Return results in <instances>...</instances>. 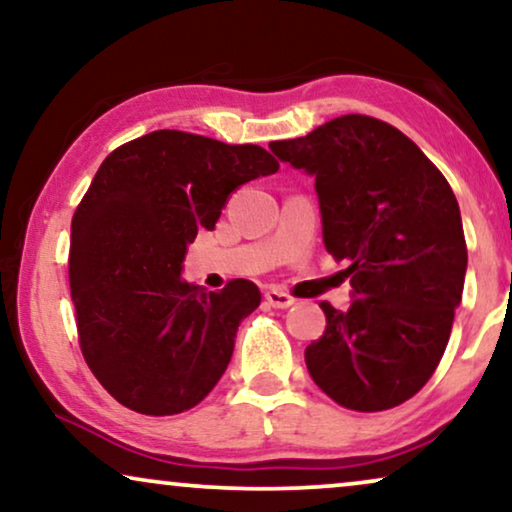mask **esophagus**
<instances>
[{
  "label": "esophagus",
  "mask_w": 512,
  "mask_h": 512,
  "mask_svg": "<svg viewBox=\"0 0 512 512\" xmlns=\"http://www.w3.org/2000/svg\"><path fill=\"white\" fill-rule=\"evenodd\" d=\"M265 303H268L270 307H275V310H286V307H291L296 300H293L291 296H286V293H282V291L270 289L268 293H265Z\"/></svg>",
  "instance_id": "34e87169"
}]
</instances>
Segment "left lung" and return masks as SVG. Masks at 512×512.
Instances as JSON below:
<instances>
[{
	"mask_svg": "<svg viewBox=\"0 0 512 512\" xmlns=\"http://www.w3.org/2000/svg\"><path fill=\"white\" fill-rule=\"evenodd\" d=\"M270 151L314 177L328 254L347 261L352 305L321 303L305 349L317 387L349 410L401 405L429 382L466 277L457 198L422 149L377 118H333Z\"/></svg>",
	"mask_w": 512,
	"mask_h": 512,
	"instance_id": "left-lung-1",
	"label": "left lung"
}]
</instances>
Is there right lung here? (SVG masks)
<instances>
[{"mask_svg": "<svg viewBox=\"0 0 512 512\" xmlns=\"http://www.w3.org/2000/svg\"><path fill=\"white\" fill-rule=\"evenodd\" d=\"M277 170L261 146L179 130L149 132L104 158L72 219L69 286L88 368L125 408L177 415L226 373L261 291L233 279L207 293L184 282V258L235 188Z\"/></svg>", "mask_w": 512, "mask_h": 512, "instance_id": "1", "label": "right lung"}]
</instances>
